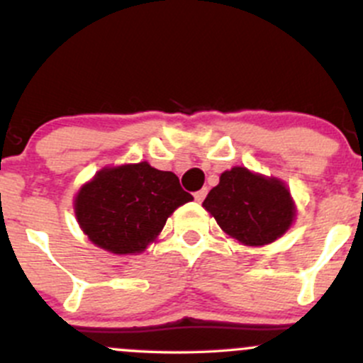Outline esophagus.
<instances>
[{
	"mask_svg": "<svg viewBox=\"0 0 363 363\" xmlns=\"http://www.w3.org/2000/svg\"><path fill=\"white\" fill-rule=\"evenodd\" d=\"M205 196H207V188H203V189H200V191H196L195 193V200L196 202H203V199Z\"/></svg>",
	"mask_w": 363,
	"mask_h": 363,
	"instance_id": "esophagus-1",
	"label": "esophagus"
}]
</instances>
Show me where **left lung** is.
Segmentation results:
<instances>
[{
    "label": "left lung",
    "mask_w": 363,
    "mask_h": 363,
    "mask_svg": "<svg viewBox=\"0 0 363 363\" xmlns=\"http://www.w3.org/2000/svg\"><path fill=\"white\" fill-rule=\"evenodd\" d=\"M203 207L223 232L244 246H265L279 239L296 212L283 181L252 174L244 167L223 172Z\"/></svg>",
    "instance_id": "8db88e82"
}]
</instances>
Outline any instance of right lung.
<instances>
[{
  "mask_svg": "<svg viewBox=\"0 0 363 363\" xmlns=\"http://www.w3.org/2000/svg\"><path fill=\"white\" fill-rule=\"evenodd\" d=\"M191 200L174 172L140 161L100 170L80 188L73 205L91 242L113 255H131L144 251L168 216Z\"/></svg>",
  "mask_w": 363,
  "mask_h": 363,
  "instance_id": "obj_1",
  "label": "right lung"
}]
</instances>
